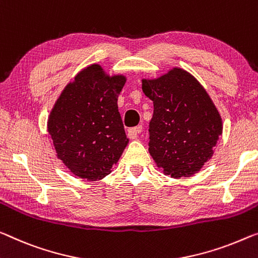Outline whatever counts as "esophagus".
Here are the masks:
<instances>
[{
	"instance_id": "1",
	"label": "esophagus",
	"mask_w": 258,
	"mask_h": 258,
	"mask_svg": "<svg viewBox=\"0 0 258 258\" xmlns=\"http://www.w3.org/2000/svg\"><path fill=\"white\" fill-rule=\"evenodd\" d=\"M143 130V126L142 125H137L135 126V128H132L128 130V136L129 138H132V140H136L138 137V134H141Z\"/></svg>"
}]
</instances>
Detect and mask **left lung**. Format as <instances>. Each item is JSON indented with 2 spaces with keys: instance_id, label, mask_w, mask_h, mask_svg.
I'll return each mask as SVG.
<instances>
[{
  "instance_id": "1",
  "label": "left lung",
  "mask_w": 258,
  "mask_h": 258,
  "mask_svg": "<svg viewBox=\"0 0 258 258\" xmlns=\"http://www.w3.org/2000/svg\"><path fill=\"white\" fill-rule=\"evenodd\" d=\"M142 90L153 101L149 152L158 167L174 179L200 172L223 134V120L207 90L177 67L143 78Z\"/></svg>"
}]
</instances>
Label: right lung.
I'll return each mask as SVG.
<instances>
[{
	"instance_id": "right-lung-1",
	"label": "right lung",
	"mask_w": 258,
	"mask_h": 258,
	"mask_svg": "<svg viewBox=\"0 0 258 258\" xmlns=\"http://www.w3.org/2000/svg\"><path fill=\"white\" fill-rule=\"evenodd\" d=\"M125 82L124 75H109L93 63L79 71L55 101L47 130L56 157L75 176L104 179L128 145L117 109Z\"/></svg>"
}]
</instances>
